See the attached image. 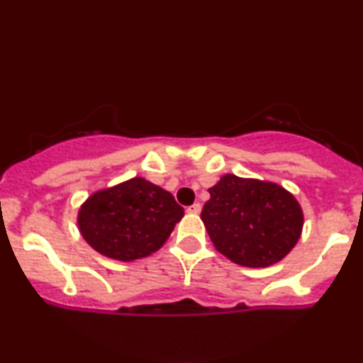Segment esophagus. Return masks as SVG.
<instances>
[{
  "label": "esophagus",
  "instance_id": "obj_1",
  "mask_svg": "<svg viewBox=\"0 0 363 363\" xmlns=\"http://www.w3.org/2000/svg\"><path fill=\"white\" fill-rule=\"evenodd\" d=\"M186 211L191 215H198L199 211H201V205H199V203H194V205H191Z\"/></svg>",
  "mask_w": 363,
  "mask_h": 363
}]
</instances>
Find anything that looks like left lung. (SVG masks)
Masks as SVG:
<instances>
[{
	"instance_id": "obj_1",
	"label": "left lung",
	"mask_w": 363,
	"mask_h": 363,
	"mask_svg": "<svg viewBox=\"0 0 363 363\" xmlns=\"http://www.w3.org/2000/svg\"><path fill=\"white\" fill-rule=\"evenodd\" d=\"M208 193L201 220L216 251L235 264L272 266L301 239L302 208L285 187L225 174Z\"/></svg>"
}]
</instances>
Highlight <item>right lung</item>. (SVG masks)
<instances>
[{"mask_svg": "<svg viewBox=\"0 0 363 363\" xmlns=\"http://www.w3.org/2000/svg\"><path fill=\"white\" fill-rule=\"evenodd\" d=\"M184 216L174 196L143 177L95 191L78 211V228L102 256L135 261L158 251Z\"/></svg>", "mask_w": 363, "mask_h": 363, "instance_id": "1", "label": "right lung"}]
</instances>
